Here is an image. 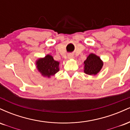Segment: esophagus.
I'll list each match as a JSON object with an SVG mask.
<instances>
[{
    "mask_svg": "<svg viewBox=\"0 0 130 130\" xmlns=\"http://www.w3.org/2000/svg\"><path fill=\"white\" fill-rule=\"evenodd\" d=\"M68 59H73V56L72 54H69L68 56Z\"/></svg>",
    "mask_w": 130,
    "mask_h": 130,
    "instance_id": "obj_1",
    "label": "esophagus"
}]
</instances>
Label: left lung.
I'll return each instance as SVG.
<instances>
[{"instance_id":"1","label":"left lung","mask_w":130,"mask_h":130,"mask_svg":"<svg viewBox=\"0 0 130 130\" xmlns=\"http://www.w3.org/2000/svg\"><path fill=\"white\" fill-rule=\"evenodd\" d=\"M84 63V72L90 75L97 74L100 71L103 65L100 58L93 54H90Z\"/></svg>"}]
</instances>
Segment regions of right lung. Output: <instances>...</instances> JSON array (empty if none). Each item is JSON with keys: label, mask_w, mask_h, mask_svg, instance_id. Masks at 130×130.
<instances>
[{"label": "right lung", "mask_w": 130, "mask_h": 130, "mask_svg": "<svg viewBox=\"0 0 130 130\" xmlns=\"http://www.w3.org/2000/svg\"><path fill=\"white\" fill-rule=\"evenodd\" d=\"M59 62L54 60L50 55H47L44 58L37 60V66L38 71L44 76L50 77L59 71Z\"/></svg>", "instance_id": "add662e5"}]
</instances>
